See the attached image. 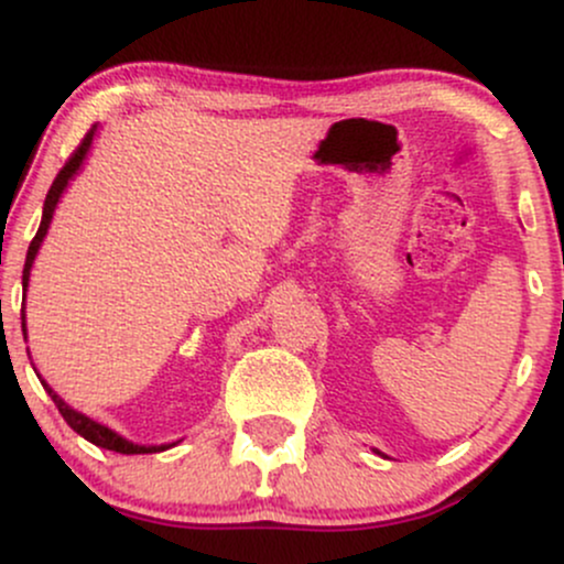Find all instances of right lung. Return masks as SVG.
<instances>
[{
    "mask_svg": "<svg viewBox=\"0 0 564 564\" xmlns=\"http://www.w3.org/2000/svg\"><path fill=\"white\" fill-rule=\"evenodd\" d=\"M95 129H97V127H93V129H89L87 134H84V140L79 142V148H76V151L70 153V159L66 161V166H63V170L57 172L55 183L50 185L47 198H44L42 225H39V230H36L34 241H31V246H29V254H25V264H23V289H29L31 264H34V257H36L39 246H42L44 236H47L50 223H53V215H55L57 200H61L63 191H66L68 180L74 177V174L82 170L84 159H87V151H89V145H93V138H95ZM21 321H23V332H25V310H21ZM42 387H44V390H47L50 398H53V403L57 405V411H61V416L66 419L70 430H74L76 435H82L84 440H89V443L100 445V448H106V451H116V453H127V456H132V453H159V451H166V448H172V445H174V443H172V445H138V443H129L127 437L116 435L113 430H108V426H102V424L93 422V419L84 416V413L74 411V408H70L68 403H63L61 394H57V392L53 390V387H50L47 381H44V379H42Z\"/></svg>",
    "mask_w": 564,
    "mask_h": 564,
    "instance_id": "add662e5",
    "label": "right lung"
}]
</instances>
